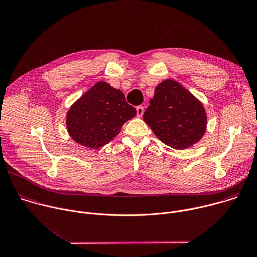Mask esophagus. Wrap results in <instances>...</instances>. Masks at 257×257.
I'll return each instance as SVG.
<instances>
[{
    "label": "esophagus",
    "instance_id": "1",
    "mask_svg": "<svg viewBox=\"0 0 257 257\" xmlns=\"http://www.w3.org/2000/svg\"><path fill=\"white\" fill-rule=\"evenodd\" d=\"M143 112H144L143 107H141V106L136 107V115H137V117H141L143 115Z\"/></svg>",
    "mask_w": 257,
    "mask_h": 257
}]
</instances>
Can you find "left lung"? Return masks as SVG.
Listing matches in <instances>:
<instances>
[{"label":"left lung","mask_w":257,"mask_h":257,"mask_svg":"<svg viewBox=\"0 0 257 257\" xmlns=\"http://www.w3.org/2000/svg\"><path fill=\"white\" fill-rule=\"evenodd\" d=\"M149 104L143 120L166 145L185 149L205 134L207 114L204 106L178 81H161Z\"/></svg>","instance_id":"8db88e82"}]
</instances>
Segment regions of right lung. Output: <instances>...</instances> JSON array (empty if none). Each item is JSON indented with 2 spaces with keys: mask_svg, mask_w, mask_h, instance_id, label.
Wrapping results in <instances>:
<instances>
[{
  "mask_svg": "<svg viewBox=\"0 0 257 257\" xmlns=\"http://www.w3.org/2000/svg\"><path fill=\"white\" fill-rule=\"evenodd\" d=\"M136 115L125 95L106 81H99L68 110L66 128L77 143L99 148L109 143L122 126Z\"/></svg>",
  "mask_w": 257,
  "mask_h": 257,
  "instance_id": "right-lung-1",
  "label": "right lung"
}]
</instances>
